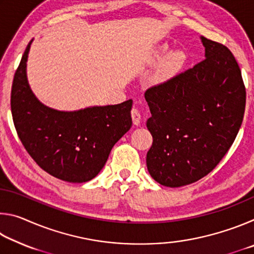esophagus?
Returning a JSON list of instances; mask_svg holds the SVG:
<instances>
[{
	"label": "esophagus",
	"mask_w": 254,
	"mask_h": 254,
	"mask_svg": "<svg viewBox=\"0 0 254 254\" xmlns=\"http://www.w3.org/2000/svg\"><path fill=\"white\" fill-rule=\"evenodd\" d=\"M131 117H132L133 124H134V126H139L140 121H141V114H140V112L135 109V107H133V109L131 110Z\"/></svg>",
	"instance_id": "34e87169"
}]
</instances>
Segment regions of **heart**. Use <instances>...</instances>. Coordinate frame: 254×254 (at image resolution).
Returning a JSON list of instances; mask_svg holds the SVG:
<instances>
[{
    "mask_svg": "<svg viewBox=\"0 0 254 254\" xmlns=\"http://www.w3.org/2000/svg\"><path fill=\"white\" fill-rule=\"evenodd\" d=\"M161 53L162 54L167 53V47H163L161 49ZM183 62H184L183 54L180 53L170 54L168 57H167L165 64H163V67H162L163 76H168L173 74V72H175L180 66H182Z\"/></svg>",
    "mask_w": 254,
    "mask_h": 254,
    "instance_id": "b5f03b06",
    "label": "heart"
}]
</instances>
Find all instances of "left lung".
Wrapping results in <instances>:
<instances>
[{"label":"left lung","instance_id":"left-lung-1","mask_svg":"<svg viewBox=\"0 0 254 254\" xmlns=\"http://www.w3.org/2000/svg\"><path fill=\"white\" fill-rule=\"evenodd\" d=\"M205 59L144 93L153 137L151 177L180 187L208 175L229 151L243 121L246 86L233 54L201 36Z\"/></svg>","mask_w":254,"mask_h":254}]
</instances>
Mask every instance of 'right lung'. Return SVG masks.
I'll return each mask as SVG.
<instances>
[{
    "mask_svg": "<svg viewBox=\"0 0 254 254\" xmlns=\"http://www.w3.org/2000/svg\"><path fill=\"white\" fill-rule=\"evenodd\" d=\"M29 42L16 69L11 112L19 139L37 165L54 177L85 183L104 167L113 145L132 126V100L62 112L45 106L29 87Z\"/></svg>",
    "mask_w": 254,
    "mask_h": 254,
    "instance_id": "right-lung-1",
    "label": "right lung"
}]
</instances>
